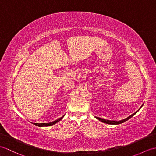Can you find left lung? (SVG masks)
Wrapping results in <instances>:
<instances>
[{
  "label": "left lung",
  "instance_id": "1",
  "mask_svg": "<svg viewBox=\"0 0 156 156\" xmlns=\"http://www.w3.org/2000/svg\"><path fill=\"white\" fill-rule=\"evenodd\" d=\"M142 106H143V105H142ZM142 106H141V107H142ZM141 107H140V108H141ZM140 109H139V110H140ZM139 110H138V111H137L135 112H134L133 114H132L131 115L129 116V117H128L127 118H126V119H122V120H121V121H110V120H106V119H101V118H99V117H96V118H97V119H98L99 121H102V122H105V123H107V124H111V125H118V124H121V123H122V122H125V121H127V120H129V119L131 118L132 117H133V115H135V114H136L137 112L139 111Z\"/></svg>",
  "mask_w": 156,
  "mask_h": 156
}]
</instances>
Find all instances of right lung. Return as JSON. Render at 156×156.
<instances>
[{"label":"right lung","mask_w":156,"mask_h":156,"mask_svg":"<svg viewBox=\"0 0 156 156\" xmlns=\"http://www.w3.org/2000/svg\"><path fill=\"white\" fill-rule=\"evenodd\" d=\"M63 117H64V116H63L62 117L57 119V120H56V121H54L51 122H48V123H34V125H37V126H39V127H48V126H51V125H54L55 123H57L58 122H59V121L62 120V119Z\"/></svg>","instance_id":"right-lung-1"}]
</instances>
